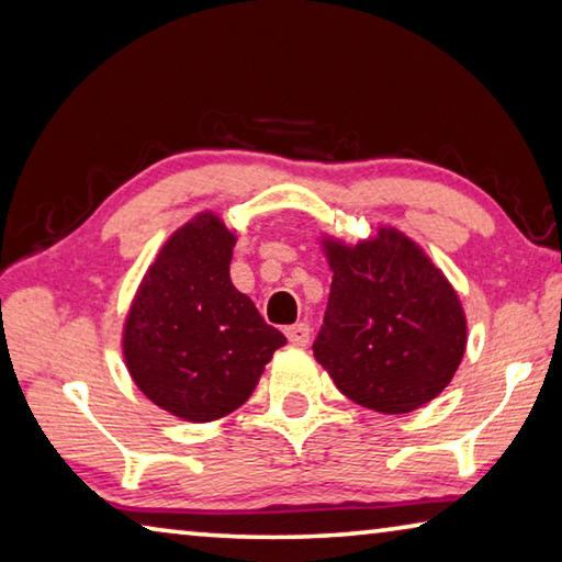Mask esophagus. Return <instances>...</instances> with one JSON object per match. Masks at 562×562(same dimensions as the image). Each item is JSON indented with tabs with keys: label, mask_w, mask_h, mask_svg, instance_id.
<instances>
[{
	"label": "esophagus",
	"mask_w": 562,
	"mask_h": 562,
	"mask_svg": "<svg viewBox=\"0 0 562 562\" xmlns=\"http://www.w3.org/2000/svg\"><path fill=\"white\" fill-rule=\"evenodd\" d=\"M284 335H288V339L292 341V345L307 347V341H310V325H307V322H297V325H292V327L284 329Z\"/></svg>",
	"instance_id": "34e87169"
}]
</instances>
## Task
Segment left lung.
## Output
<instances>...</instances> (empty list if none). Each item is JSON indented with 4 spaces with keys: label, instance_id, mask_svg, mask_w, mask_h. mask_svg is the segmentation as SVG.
<instances>
[{
    "label": "left lung",
    "instance_id": "left-lung-1",
    "mask_svg": "<svg viewBox=\"0 0 562 562\" xmlns=\"http://www.w3.org/2000/svg\"><path fill=\"white\" fill-rule=\"evenodd\" d=\"M331 290L315 359L351 402L408 414L439 396L465 351V315L422 247L392 227L325 243Z\"/></svg>",
    "mask_w": 562,
    "mask_h": 562
}]
</instances>
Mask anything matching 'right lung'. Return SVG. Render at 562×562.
<instances>
[{"label": "right lung", "instance_id": "obj_1", "mask_svg": "<svg viewBox=\"0 0 562 562\" xmlns=\"http://www.w3.org/2000/svg\"><path fill=\"white\" fill-rule=\"evenodd\" d=\"M235 235L201 213L158 252L123 329L133 382L186 422H213L243 406L284 335L231 280Z\"/></svg>", "mask_w": 562, "mask_h": 562}]
</instances>
